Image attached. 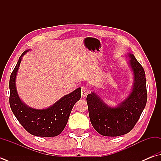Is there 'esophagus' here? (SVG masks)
Instances as JSON below:
<instances>
[{
    "label": "esophagus",
    "instance_id": "34e87169",
    "mask_svg": "<svg viewBox=\"0 0 161 161\" xmlns=\"http://www.w3.org/2000/svg\"><path fill=\"white\" fill-rule=\"evenodd\" d=\"M88 92H89L88 88H87L86 86H82L81 87V96L83 97H86L87 95Z\"/></svg>",
    "mask_w": 161,
    "mask_h": 161
}]
</instances>
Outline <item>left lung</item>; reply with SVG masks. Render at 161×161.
I'll return each mask as SVG.
<instances>
[{
	"label": "left lung",
	"mask_w": 161,
	"mask_h": 161,
	"mask_svg": "<svg viewBox=\"0 0 161 161\" xmlns=\"http://www.w3.org/2000/svg\"><path fill=\"white\" fill-rule=\"evenodd\" d=\"M134 73L135 83L132 92L117 107L111 108L92 92L87 96L90 122L100 135L117 137L131 131L137 123L147 101V80L144 68L134 54H128Z\"/></svg>",
	"instance_id": "8db88e82"
}]
</instances>
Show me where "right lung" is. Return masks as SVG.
I'll return each instance as SVG.
<instances>
[{"label": "right lung", "mask_w": 161, "mask_h": 161, "mask_svg": "<svg viewBox=\"0 0 161 161\" xmlns=\"http://www.w3.org/2000/svg\"><path fill=\"white\" fill-rule=\"evenodd\" d=\"M24 51L18 60L10 78V108L15 117L27 132L38 137H55L64 129L75 102L80 99L81 89L63 97L55 104L45 109H35L27 107L21 101L17 92L15 79Z\"/></svg>", "instance_id": "1"}]
</instances>
